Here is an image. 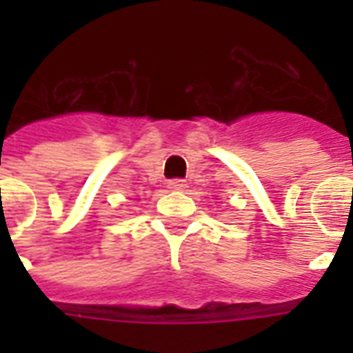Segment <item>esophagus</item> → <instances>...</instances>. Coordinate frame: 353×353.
Instances as JSON below:
<instances>
[{
    "mask_svg": "<svg viewBox=\"0 0 353 353\" xmlns=\"http://www.w3.org/2000/svg\"><path fill=\"white\" fill-rule=\"evenodd\" d=\"M168 188L170 190H185L187 188V181L185 179H172V181H168Z\"/></svg>",
    "mask_w": 353,
    "mask_h": 353,
    "instance_id": "34e87169",
    "label": "esophagus"
}]
</instances>
